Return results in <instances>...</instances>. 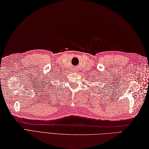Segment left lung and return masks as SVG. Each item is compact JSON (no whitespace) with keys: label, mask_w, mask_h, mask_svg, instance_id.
<instances>
[{"label":"left lung","mask_w":149,"mask_h":149,"mask_svg":"<svg viewBox=\"0 0 149 149\" xmlns=\"http://www.w3.org/2000/svg\"><path fill=\"white\" fill-rule=\"evenodd\" d=\"M102 89H103V88H102Z\"/></svg>","instance_id":"obj_1"}]
</instances>
